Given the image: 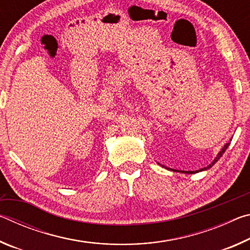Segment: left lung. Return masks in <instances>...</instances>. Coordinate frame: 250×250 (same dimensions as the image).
Returning <instances> with one entry per match:
<instances>
[{"mask_svg":"<svg viewBox=\"0 0 250 250\" xmlns=\"http://www.w3.org/2000/svg\"><path fill=\"white\" fill-rule=\"evenodd\" d=\"M229 143L230 142H228V143H226V145L225 146H223V149L221 150V151H219V153L216 155V158H215L214 159V161H213V162H211L210 164H209V166L208 167H204V168H202V170L201 171H203V170H207V168H209V167H213L214 166V164L215 163H216L217 162V161L219 160V159H221L222 158V155L224 154V152H225L226 151V149H227V147H228V146H229ZM163 167H164V166H162ZM166 168H167V167H166ZM170 170H172V168H170ZM184 173H188V174H193V173H195V172H198V171H195V172H194V171H183Z\"/></svg>","mask_w":250,"mask_h":250,"instance_id":"obj_1","label":"left lung"}]
</instances>
